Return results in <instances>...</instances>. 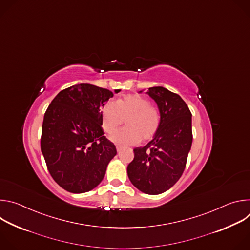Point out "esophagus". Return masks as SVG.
<instances>
[{
    "label": "esophagus",
    "instance_id": "34e87169",
    "mask_svg": "<svg viewBox=\"0 0 250 250\" xmlns=\"http://www.w3.org/2000/svg\"><path fill=\"white\" fill-rule=\"evenodd\" d=\"M116 147H117V150H118V151H120V150L123 148V146H119V145H118Z\"/></svg>",
    "mask_w": 250,
    "mask_h": 250
}]
</instances>
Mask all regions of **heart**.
Masks as SVG:
<instances>
[{"mask_svg":"<svg viewBox=\"0 0 250 250\" xmlns=\"http://www.w3.org/2000/svg\"><path fill=\"white\" fill-rule=\"evenodd\" d=\"M125 122L126 127L116 131L111 139L125 145H133L153 137L158 129L160 114L149 101L141 95L129 94L105 104L102 109V125L108 133L114 132Z\"/></svg>","mask_w":250,"mask_h":250,"instance_id":"heart-1","label":"heart"}]
</instances>
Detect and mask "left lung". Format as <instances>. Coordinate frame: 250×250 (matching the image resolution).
I'll list each match as a JSON object with an SVG mask.
<instances>
[{
    "mask_svg": "<svg viewBox=\"0 0 250 250\" xmlns=\"http://www.w3.org/2000/svg\"><path fill=\"white\" fill-rule=\"evenodd\" d=\"M146 94L157 104L160 123L152 140L133 149L127 175L139 191L158 195L169 190L184 172L193 140L192 114L183 99L166 88L151 87Z\"/></svg>",
    "mask_w": 250,
    "mask_h": 250,
    "instance_id": "1",
    "label": "left lung"
}]
</instances>
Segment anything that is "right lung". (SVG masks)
<instances>
[{"mask_svg":"<svg viewBox=\"0 0 250 250\" xmlns=\"http://www.w3.org/2000/svg\"><path fill=\"white\" fill-rule=\"evenodd\" d=\"M113 96L108 89L77 84L59 92L44 114L42 152L53 180L70 193L96 188L117 154L102 128V109Z\"/></svg>","mask_w":250,"mask_h":250,"instance_id":"right-lung-1","label":"right lung"}]
</instances>
